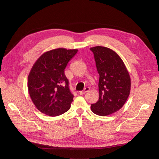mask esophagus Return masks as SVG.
Here are the masks:
<instances>
[{
	"label": "esophagus",
	"mask_w": 159,
	"mask_h": 159,
	"mask_svg": "<svg viewBox=\"0 0 159 159\" xmlns=\"http://www.w3.org/2000/svg\"><path fill=\"white\" fill-rule=\"evenodd\" d=\"M89 88H88V87H87V88H86L84 89V91H80L79 92V95H84V94H85L86 93H87V92H88V91H89Z\"/></svg>",
	"instance_id": "esophagus-1"
}]
</instances>
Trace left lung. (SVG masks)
I'll list each match as a JSON object with an SVG mask.
<instances>
[{"instance_id":"obj_1","label":"left lung","mask_w":159,"mask_h":159,"mask_svg":"<svg viewBox=\"0 0 159 159\" xmlns=\"http://www.w3.org/2000/svg\"><path fill=\"white\" fill-rule=\"evenodd\" d=\"M94 54L99 74L98 101L91 110L99 116H107L121 109L129 95L131 78L122 58L113 50L103 46L90 48Z\"/></svg>"}]
</instances>
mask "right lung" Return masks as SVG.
Wrapping results in <instances>:
<instances>
[{
    "label": "right lung",
    "mask_w": 159,
    "mask_h": 159,
    "mask_svg": "<svg viewBox=\"0 0 159 159\" xmlns=\"http://www.w3.org/2000/svg\"><path fill=\"white\" fill-rule=\"evenodd\" d=\"M77 51L62 48L52 49L33 64L28 77V88L32 102L40 112L56 116L70 110L73 95L64 69Z\"/></svg>",
    "instance_id": "1"
}]
</instances>
